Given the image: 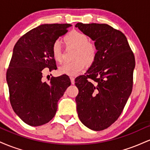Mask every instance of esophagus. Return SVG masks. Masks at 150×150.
<instances>
[{"instance_id":"esophagus-1","label":"esophagus","mask_w":150,"mask_h":150,"mask_svg":"<svg viewBox=\"0 0 150 150\" xmlns=\"http://www.w3.org/2000/svg\"><path fill=\"white\" fill-rule=\"evenodd\" d=\"M70 80H71V83L73 84H73L75 83V77H70Z\"/></svg>"}]
</instances>
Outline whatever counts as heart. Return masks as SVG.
<instances>
[{
	"instance_id": "1",
	"label": "heart",
	"mask_w": 150,
	"mask_h": 150,
	"mask_svg": "<svg viewBox=\"0 0 150 150\" xmlns=\"http://www.w3.org/2000/svg\"><path fill=\"white\" fill-rule=\"evenodd\" d=\"M63 42L67 47L75 48L73 53V61L64 63L58 68L61 75L74 76L82 71L87 66L94 63L98 54L97 46L89 41L87 34L79 31H70L63 37ZM51 54L55 61L61 63L63 60V53L58 42H54L51 47Z\"/></svg>"
}]
</instances>
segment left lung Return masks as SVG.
Listing matches in <instances>:
<instances>
[{"label": "left lung", "instance_id": "left-lung-1", "mask_svg": "<svg viewBox=\"0 0 150 150\" xmlns=\"http://www.w3.org/2000/svg\"><path fill=\"white\" fill-rule=\"evenodd\" d=\"M97 46V59L75 79L78 117L91 130L99 131L111 125L121 114L132 92L134 53L124 34L106 24L77 23Z\"/></svg>", "mask_w": 150, "mask_h": 150}]
</instances>
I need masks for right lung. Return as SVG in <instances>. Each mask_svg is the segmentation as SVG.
Listing matches in <instances>:
<instances>
[{
    "label": "right lung",
    "instance_id": "right-lung-1",
    "mask_svg": "<svg viewBox=\"0 0 150 150\" xmlns=\"http://www.w3.org/2000/svg\"><path fill=\"white\" fill-rule=\"evenodd\" d=\"M70 24H45L19 39L6 73L13 111L31 126L49 122L56 115L58 101L71 82L68 75L42 82V70H56L51 54L53 44L68 32Z\"/></svg>",
    "mask_w": 150,
    "mask_h": 150
}]
</instances>
